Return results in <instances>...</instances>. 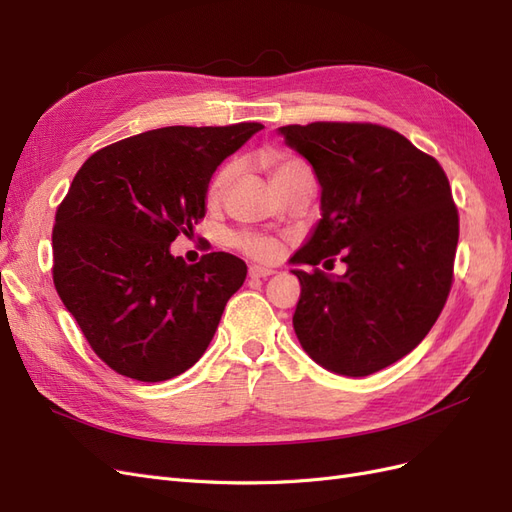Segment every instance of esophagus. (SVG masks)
<instances>
[{
    "instance_id": "34e87169",
    "label": "esophagus",
    "mask_w": 512,
    "mask_h": 512,
    "mask_svg": "<svg viewBox=\"0 0 512 512\" xmlns=\"http://www.w3.org/2000/svg\"><path fill=\"white\" fill-rule=\"evenodd\" d=\"M275 271L269 269V267H260V265H252L250 267V277H254V280H265V277L273 275Z\"/></svg>"
}]
</instances>
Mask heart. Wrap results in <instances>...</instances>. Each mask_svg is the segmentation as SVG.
Wrapping results in <instances>:
<instances>
[{
	"label": "heart",
	"instance_id": "b5f03b06",
	"mask_svg": "<svg viewBox=\"0 0 512 512\" xmlns=\"http://www.w3.org/2000/svg\"><path fill=\"white\" fill-rule=\"evenodd\" d=\"M267 166H269L273 183H280L282 179L290 177L292 173H299V170L307 168L301 160L284 156V153H271V156L267 158ZM232 175H235V166L232 164L218 170V175H215L213 181L209 183V190H207L209 200H218L224 194ZM232 243L241 247L245 254H250L252 258H258V260H273L282 252V243L275 237L256 235V232H241V235L232 237Z\"/></svg>",
	"mask_w": 512,
	"mask_h": 512
}]
</instances>
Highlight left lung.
I'll return each instance as SVG.
<instances>
[{
    "label": "left lung",
    "mask_w": 512,
    "mask_h": 512,
    "mask_svg": "<svg viewBox=\"0 0 512 512\" xmlns=\"http://www.w3.org/2000/svg\"><path fill=\"white\" fill-rule=\"evenodd\" d=\"M320 183V222L290 265L301 282L299 344L324 369L363 378L404 359L438 320L453 282L459 218L442 166L374 123L277 130Z\"/></svg>",
    "instance_id": "8db88e82"
}]
</instances>
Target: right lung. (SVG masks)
Masks as SVG:
<instances>
[{
    "label": "right lung",
    "instance_id": "add662e5",
    "mask_svg": "<svg viewBox=\"0 0 512 512\" xmlns=\"http://www.w3.org/2000/svg\"><path fill=\"white\" fill-rule=\"evenodd\" d=\"M262 130L170 126L96 151L76 173L53 228V282L89 346L117 374L162 382L190 369L218 331L245 262L196 265L170 243L205 218L209 181Z\"/></svg>",
    "mask_w": 512,
    "mask_h": 512
}]
</instances>
